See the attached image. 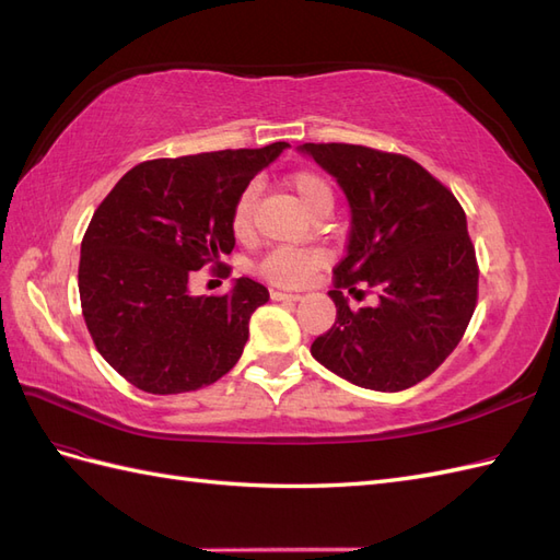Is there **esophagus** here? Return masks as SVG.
I'll return each instance as SVG.
<instances>
[{"instance_id": "1", "label": "esophagus", "mask_w": 560, "mask_h": 560, "mask_svg": "<svg viewBox=\"0 0 560 560\" xmlns=\"http://www.w3.org/2000/svg\"><path fill=\"white\" fill-rule=\"evenodd\" d=\"M270 296H273L276 301H301V299H303L301 294H294V292H280V290H276V292L270 294Z\"/></svg>"}]
</instances>
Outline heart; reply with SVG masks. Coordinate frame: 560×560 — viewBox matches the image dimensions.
I'll list each match as a JSON object with an SVG mask.
<instances>
[{
  "mask_svg": "<svg viewBox=\"0 0 560 560\" xmlns=\"http://www.w3.org/2000/svg\"><path fill=\"white\" fill-rule=\"evenodd\" d=\"M290 189L296 194L299 202L311 214L331 210L334 194L329 182L315 171H296L287 177ZM257 200V186H247L233 202L231 229L238 238H247L252 233V210ZM325 252L317 247H276L270 249L259 264L261 276L280 287H296L306 282L315 270L325 264Z\"/></svg>",
  "mask_w": 560,
  "mask_h": 560,
  "instance_id": "b5f03b06",
  "label": "heart"
}]
</instances>
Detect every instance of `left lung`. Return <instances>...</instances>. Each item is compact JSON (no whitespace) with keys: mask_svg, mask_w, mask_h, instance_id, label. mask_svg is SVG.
Wrapping results in <instances>:
<instances>
[{"mask_svg":"<svg viewBox=\"0 0 560 560\" xmlns=\"http://www.w3.org/2000/svg\"><path fill=\"white\" fill-rule=\"evenodd\" d=\"M350 206L348 252L334 268L336 322L311 354L378 393L428 378L460 343L477 308L479 266L460 202L425 167L360 144H301ZM366 281L376 307L350 312L342 290Z\"/></svg>","mask_w":560,"mask_h":560,"instance_id":"8db88e82","label":"left lung"}]
</instances>
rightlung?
Listing matches in <instances>:
<instances>
[{
    "label": "right lung",
    "mask_w": 560,
    "mask_h": 560,
    "mask_svg": "<svg viewBox=\"0 0 560 560\" xmlns=\"http://www.w3.org/2000/svg\"><path fill=\"white\" fill-rule=\"evenodd\" d=\"M287 142L135 165L100 202L81 241L79 296L97 352L151 395L212 385L241 360L264 284L194 296L191 270L231 254L233 202Z\"/></svg>",
    "instance_id": "add662e5"
}]
</instances>
